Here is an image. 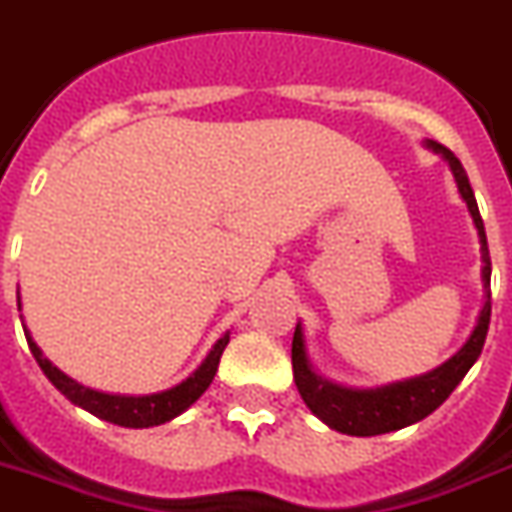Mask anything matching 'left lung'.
<instances>
[{
	"mask_svg": "<svg viewBox=\"0 0 512 512\" xmlns=\"http://www.w3.org/2000/svg\"><path fill=\"white\" fill-rule=\"evenodd\" d=\"M431 152L442 155L444 162L450 165L455 184H458L460 197H463L465 207L473 218V226L479 231L481 244V284H484V305L479 310L476 326H473L471 336L465 339L450 360H444L439 368L421 376L405 378V381H394V384L373 386V389H355V386H342L328 381L326 376L315 371L313 360L307 355L305 328L297 323L292 339V368L294 381L302 394L305 405L318 415L328 429L342 431L350 436H376L389 434V431L405 429L410 423L423 421L426 415H431L436 407L442 405L455 386L463 381V376L473 368V363L479 360L481 350H484L486 331H489V315H492V294H489V278H492V260H489V247H486L484 220H481L479 205L473 197V189L468 184L463 165L450 149L436 144V141H423Z\"/></svg>",
	"mask_w": 512,
	"mask_h": 512,
	"instance_id": "left-lung-1",
	"label": "left lung"
}]
</instances>
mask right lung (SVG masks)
Here are the masks:
<instances>
[{
  "label": "right lung",
  "mask_w": 512,
  "mask_h": 512,
  "mask_svg": "<svg viewBox=\"0 0 512 512\" xmlns=\"http://www.w3.org/2000/svg\"><path fill=\"white\" fill-rule=\"evenodd\" d=\"M18 310H23L20 299ZM20 321H23V315H20ZM23 331H26L28 347H31L36 363H39V368L44 371V376L60 389V394H65L73 405L89 410L91 415H97L102 421H110L115 423V426H126V429H149V426H160V423L173 421V418H178L184 410H189V407L205 394L207 386L213 384L215 373H218L220 355H223L228 339H231L228 331L220 336L218 342L213 344V350L207 352L205 360L197 365V371L191 373V376H186L181 384L170 386L165 392L139 394V397H134V394H107L99 392V389H91V386L78 384L76 378H70L68 373H62L60 368L41 352L39 344L33 342L28 326H23Z\"/></svg>",
  "instance_id": "1"
}]
</instances>
